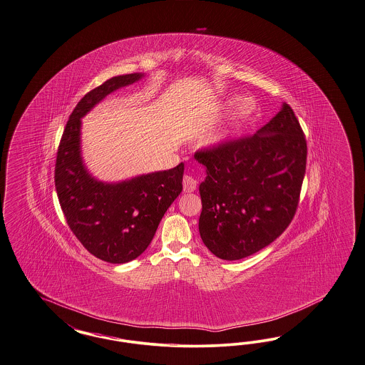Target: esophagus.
Wrapping results in <instances>:
<instances>
[{"label":"esophagus","mask_w":365,"mask_h":365,"mask_svg":"<svg viewBox=\"0 0 365 365\" xmlns=\"http://www.w3.org/2000/svg\"><path fill=\"white\" fill-rule=\"evenodd\" d=\"M197 189V180L191 175H185L183 178V190L186 192H191Z\"/></svg>","instance_id":"34e87169"}]
</instances>
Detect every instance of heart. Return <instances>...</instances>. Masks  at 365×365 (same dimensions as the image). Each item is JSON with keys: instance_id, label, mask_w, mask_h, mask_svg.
I'll return each mask as SVG.
<instances>
[{"instance_id": "heart-1", "label": "heart", "mask_w": 365, "mask_h": 365, "mask_svg": "<svg viewBox=\"0 0 365 365\" xmlns=\"http://www.w3.org/2000/svg\"><path fill=\"white\" fill-rule=\"evenodd\" d=\"M237 102H239V98H229L225 102V106L227 108L235 106ZM256 113H257L256 101L252 100V98H244V100L240 101L236 109L230 114L227 124L209 141V145L210 147H222L227 143H230L232 140H235L240 133H242L248 126L251 125L252 121L256 117Z\"/></svg>"}]
</instances>
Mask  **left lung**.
<instances>
[{
  "label": "left lung",
  "mask_w": 365,
  "mask_h": 365,
  "mask_svg": "<svg viewBox=\"0 0 365 365\" xmlns=\"http://www.w3.org/2000/svg\"><path fill=\"white\" fill-rule=\"evenodd\" d=\"M307 147L287 103L252 138L197 152L200 235L222 260H240L269 245L289 227L299 201Z\"/></svg>",
  "instance_id": "obj_1"
}]
</instances>
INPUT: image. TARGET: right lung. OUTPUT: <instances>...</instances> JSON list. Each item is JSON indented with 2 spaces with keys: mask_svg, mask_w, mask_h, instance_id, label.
Here are the masks:
<instances>
[{
  "mask_svg": "<svg viewBox=\"0 0 365 365\" xmlns=\"http://www.w3.org/2000/svg\"><path fill=\"white\" fill-rule=\"evenodd\" d=\"M145 76H113L78 102L59 144L55 187L67 224L91 255L112 264L138 257L151 244L164 213L182 191L185 164L118 182H103L82 156V118L118 88Z\"/></svg>",
  "mask_w": 365,
  "mask_h": 365,
  "instance_id": "1",
  "label": "right lung"
}]
</instances>
